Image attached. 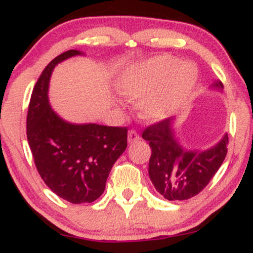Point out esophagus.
Returning a JSON list of instances; mask_svg holds the SVG:
<instances>
[{
    "mask_svg": "<svg viewBox=\"0 0 253 253\" xmlns=\"http://www.w3.org/2000/svg\"><path fill=\"white\" fill-rule=\"evenodd\" d=\"M139 139H140V135H139V133L136 132L135 129H130L128 132V143L129 144L135 143V141H138Z\"/></svg>",
    "mask_w": 253,
    "mask_h": 253,
    "instance_id": "34e87169",
    "label": "esophagus"
}]
</instances>
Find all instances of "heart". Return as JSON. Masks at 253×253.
I'll return each instance as SVG.
<instances>
[{"instance_id": "heart-1", "label": "heart", "mask_w": 253, "mask_h": 253, "mask_svg": "<svg viewBox=\"0 0 253 253\" xmlns=\"http://www.w3.org/2000/svg\"><path fill=\"white\" fill-rule=\"evenodd\" d=\"M196 69L181 64L171 56L156 57L124 72L119 88L127 96L145 98L141 110L145 118L159 120L178 106L195 84Z\"/></svg>"}]
</instances>
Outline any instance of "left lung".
<instances>
[{
  "label": "left lung",
  "mask_w": 253,
  "mask_h": 253,
  "mask_svg": "<svg viewBox=\"0 0 253 253\" xmlns=\"http://www.w3.org/2000/svg\"><path fill=\"white\" fill-rule=\"evenodd\" d=\"M214 86L223 88L221 82ZM171 124L172 119H163L143 130V138L152 151L149 175L156 190L167 200H188L201 193L221 167L227 155L228 136L203 152L185 151L176 141Z\"/></svg>",
  "instance_id": "8db88e82"
}]
</instances>
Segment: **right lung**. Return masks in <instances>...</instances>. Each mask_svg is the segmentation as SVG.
I'll return each mask as SVG.
<instances>
[{
    "mask_svg": "<svg viewBox=\"0 0 253 253\" xmlns=\"http://www.w3.org/2000/svg\"><path fill=\"white\" fill-rule=\"evenodd\" d=\"M69 50L54 58L38 78L27 112V139L38 172L58 196L90 203L102 195L112 167L127 147V127L72 125L48 103L47 90L54 66L72 56Z\"/></svg>",
    "mask_w": 253,
    "mask_h": 253,
    "instance_id": "add662e5",
    "label": "right lung"
}]
</instances>
